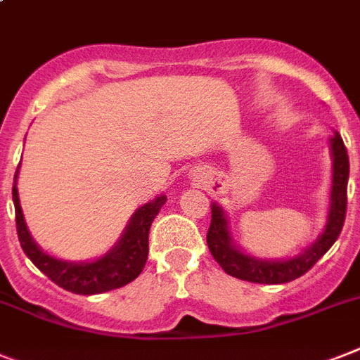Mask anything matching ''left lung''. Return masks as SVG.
Wrapping results in <instances>:
<instances>
[{
	"label": "left lung",
	"mask_w": 360,
	"mask_h": 360,
	"mask_svg": "<svg viewBox=\"0 0 360 360\" xmlns=\"http://www.w3.org/2000/svg\"><path fill=\"white\" fill-rule=\"evenodd\" d=\"M333 150V190H331V209L327 218L326 231L322 236L312 244L309 250L300 253L288 261H261L250 255H244L231 244L229 231H227V220L224 210L218 205H210V226L207 231V246L214 261L224 268L226 274L242 279V281L261 283V285H281L290 283L303 274L311 270L335 240L340 235L347 210V177H349V159L344 140L340 134H335L331 139Z\"/></svg>",
	"instance_id": "left-lung-1"
}]
</instances>
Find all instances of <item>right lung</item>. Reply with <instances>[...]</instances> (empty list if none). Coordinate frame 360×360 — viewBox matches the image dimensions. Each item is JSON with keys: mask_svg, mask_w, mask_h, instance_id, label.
<instances>
[{"mask_svg": "<svg viewBox=\"0 0 360 360\" xmlns=\"http://www.w3.org/2000/svg\"><path fill=\"white\" fill-rule=\"evenodd\" d=\"M16 175H18V170H16ZM16 175H14L13 201L14 210H16V231H18L20 244H22L23 253L31 259V262L44 276H48L55 285L64 290L83 294V296L114 290L140 276V271L148 261V251H150V244H148L150 227L155 216L159 214L160 207L165 205L166 195H159L157 200L146 203L134 212L120 242L107 255L94 262L75 264V262L58 261L46 255L33 242L23 220L22 207H20Z\"/></svg>", "mask_w": 360, "mask_h": 360, "instance_id": "add662e5", "label": "right lung"}]
</instances>
